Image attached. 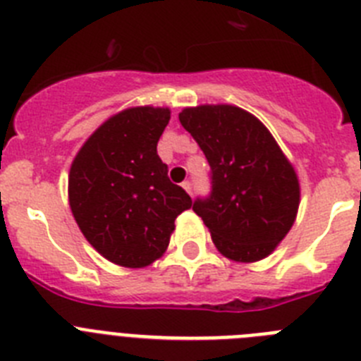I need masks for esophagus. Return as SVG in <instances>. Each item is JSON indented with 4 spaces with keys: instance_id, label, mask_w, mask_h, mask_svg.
I'll return each instance as SVG.
<instances>
[{
    "instance_id": "obj_1",
    "label": "esophagus",
    "mask_w": 361,
    "mask_h": 361,
    "mask_svg": "<svg viewBox=\"0 0 361 361\" xmlns=\"http://www.w3.org/2000/svg\"><path fill=\"white\" fill-rule=\"evenodd\" d=\"M183 188L188 191V193H190V195H193V184H191L190 180H186V183H183Z\"/></svg>"
}]
</instances>
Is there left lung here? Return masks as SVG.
<instances>
[{"label":"left lung","mask_w":361,"mask_h":361,"mask_svg":"<svg viewBox=\"0 0 361 361\" xmlns=\"http://www.w3.org/2000/svg\"><path fill=\"white\" fill-rule=\"evenodd\" d=\"M212 168V191L193 202L213 244L237 262H257L296 219L300 184L269 130L231 104H202L178 114Z\"/></svg>","instance_id":"8db88e82"}]
</instances>
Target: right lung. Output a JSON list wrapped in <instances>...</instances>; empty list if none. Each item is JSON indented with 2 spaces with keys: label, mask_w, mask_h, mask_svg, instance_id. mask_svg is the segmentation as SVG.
<instances>
[{
  "label": "right lung",
  "mask_w": 361,
  "mask_h": 361,
  "mask_svg": "<svg viewBox=\"0 0 361 361\" xmlns=\"http://www.w3.org/2000/svg\"><path fill=\"white\" fill-rule=\"evenodd\" d=\"M168 121V108L119 111L88 137L70 168L73 219L117 266L145 267L162 257L175 219L191 208V197L171 183L157 155Z\"/></svg>",
  "instance_id": "right-lung-1"
}]
</instances>
